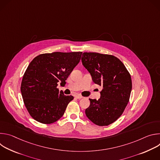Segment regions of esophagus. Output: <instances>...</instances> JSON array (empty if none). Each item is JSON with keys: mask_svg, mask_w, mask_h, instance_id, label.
Here are the masks:
<instances>
[{"mask_svg": "<svg viewBox=\"0 0 160 160\" xmlns=\"http://www.w3.org/2000/svg\"><path fill=\"white\" fill-rule=\"evenodd\" d=\"M75 98H76L77 99H80L83 98V96H81V95H80V94H77V95H76V96H75Z\"/></svg>", "mask_w": 160, "mask_h": 160, "instance_id": "34e87169", "label": "esophagus"}]
</instances>
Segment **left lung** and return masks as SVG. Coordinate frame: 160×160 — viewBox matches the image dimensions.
Wrapping results in <instances>:
<instances>
[{"mask_svg": "<svg viewBox=\"0 0 160 160\" xmlns=\"http://www.w3.org/2000/svg\"><path fill=\"white\" fill-rule=\"evenodd\" d=\"M82 62L93 82L102 87L100 99H89L86 116L97 125H109L120 117L129 101L130 75L123 63L112 55L83 52Z\"/></svg>", "mask_w": 160, "mask_h": 160, "instance_id": "left-lung-1", "label": "left lung"}]
</instances>
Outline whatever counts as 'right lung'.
<instances>
[{
  "label": "right lung",
  "mask_w": 160,
  "mask_h": 160,
  "mask_svg": "<svg viewBox=\"0 0 160 160\" xmlns=\"http://www.w3.org/2000/svg\"><path fill=\"white\" fill-rule=\"evenodd\" d=\"M82 52L42 54L29 64L22 77L21 92L30 116L36 121L51 124L60 119L72 96H65L57 88L80 62Z\"/></svg>",
  "instance_id": "right-lung-1"
}]
</instances>
